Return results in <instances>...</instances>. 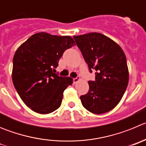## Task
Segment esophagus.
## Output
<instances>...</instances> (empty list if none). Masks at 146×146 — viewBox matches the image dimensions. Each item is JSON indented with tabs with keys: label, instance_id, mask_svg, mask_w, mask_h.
<instances>
[{
	"label": "esophagus",
	"instance_id": "obj_1",
	"mask_svg": "<svg viewBox=\"0 0 146 146\" xmlns=\"http://www.w3.org/2000/svg\"><path fill=\"white\" fill-rule=\"evenodd\" d=\"M80 80H81V78H78V77H77V78H75L73 79V84H76V83L78 82V81H79Z\"/></svg>",
	"mask_w": 146,
	"mask_h": 146
}]
</instances>
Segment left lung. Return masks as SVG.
<instances>
[{
  "label": "left lung",
  "instance_id": "8db88e82",
  "mask_svg": "<svg viewBox=\"0 0 146 146\" xmlns=\"http://www.w3.org/2000/svg\"><path fill=\"white\" fill-rule=\"evenodd\" d=\"M95 80L89 81V92L80 97L89 112H108L119 104L129 82L127 59L122 48L110 38L98 33L73 36Z\"/></svg>",
  "mask_w": 146,
  "mask_h": 146
}]
</instances>
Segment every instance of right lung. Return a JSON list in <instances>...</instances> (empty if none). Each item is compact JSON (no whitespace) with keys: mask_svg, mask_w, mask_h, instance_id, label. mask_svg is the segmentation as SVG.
I'll return each mask as SVG.
<instances>
[{"mask_svg":"<svg viewBox=\"0 0 146 146\" xmlns=\"http://www.w3.org/2000/svg\"><path fill=\"white\" fill-rule=\"evenodd\" d=\"M73 45L70 36L42 32L33 35L16 51L13 84L25 104L35 112L50 113L61 106L63 92L73 79L53 71L64 52Z\"/></svg>","mask_w":146,"mask_h":146,"instance_id":"right-lung-1","label":"right lung"}]
</instances>
